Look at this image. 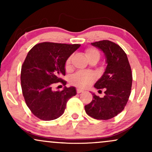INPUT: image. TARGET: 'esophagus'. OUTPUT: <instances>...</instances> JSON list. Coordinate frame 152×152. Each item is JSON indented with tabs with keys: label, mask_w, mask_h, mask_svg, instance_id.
Instances as JSON below:
<instances>
[{
	"label": "esophagus",
	"mask_w": 152,
	"mask_h": 152,
	"mask_svg": "<svg viewBox=\"0 0 152 152\" xmlns=\"http://www.w3.org/2000/svg\"><path fill=\"white\" fill-rule=\"evenodd\" d=\"M84 91H83V89H81V88H77L76 89V92H77L78 94H80V93H82V92H83Z\"/></svg>",
	"instance_id": "34e87169"
}]
</instances>
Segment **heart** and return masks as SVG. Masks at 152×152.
Returning <instances> with one entry per match:
<instances>
[{"mask_svg":"<svg viewBox=\"0 0 152 152\" xmlns=\"http://www.w3.org/2000/svg\"><path fill=\"white\" fill-rule=\"evenodd\" d=\"M86 55L87 58H89L91 57H98L99 58V51L94 48H88L86 50ZM71 64V56L69 57L66 60L65 64V67L66 69L70 67ZM96 78V75L91 71H78L74 75L71 76L70 82L71 84L74 86L80 87V88H85L88 86L91 83L93 82Z\"/></svg>","mask_w":152,"mask_h":152,"instance_id":"b5f03b06","label":"heart"}]
</instances>
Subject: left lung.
<instances>
[{"label": "left lung", "mask_w": 152, "mask_h": 152, "mask_svg": "<svg viewBox=\"0 0 152 152\" xmlns=\"http://www.w3.org/2000/svg\"><path fill=\"white\" fill-rule=\"evenodd\" d=\"M91 45L105 56L107 64L105 71L94 85L97 89L105 88V96L100 98L92 94L93 99L85 106V111L95 119H110L121 113L126 105L132 89V69L126 53L118 45L108 40Z\"/></svg>", "instance_id": "left-lung-1"}]
</instances>
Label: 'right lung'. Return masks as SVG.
<instances>
[{"label": "right lung", "instance_id": "1", "mask_svg": "<svg viewBox=\"0 0 152 152\" xmlns=\"http://www.w3.org/2000/svg\"><path fill=\"white\" fill-rule=\"evenodd\" d=\"M80 46L43 42L28 53L20 73L22 92L26 105L40 119L50 121L60 117L68 100L76 94L74 86H65L61 91L52 87L58 82L66 85L62 79L66 75V61Z\"/></svg>", "mask_w": 152, "mask_h": 152}]
</instances>
